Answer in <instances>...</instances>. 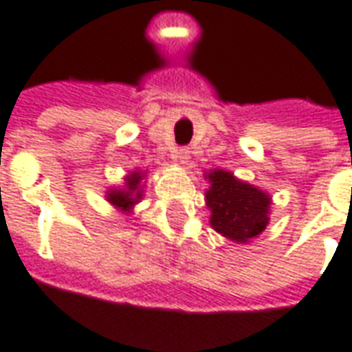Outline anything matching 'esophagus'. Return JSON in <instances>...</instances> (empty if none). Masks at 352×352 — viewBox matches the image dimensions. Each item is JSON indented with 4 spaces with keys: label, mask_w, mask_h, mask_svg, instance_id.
<instances>
[{
    "label": "esophagus",
    "mask_w": 352,
    "mask_h": 352,
    "mask_svg": "<svg viewBox=\"0 0 352 352\" xmlns=\"http://www.w3.org/2000/svg\"><path fill=\"white\" fill-rule=\"evenodd\" d=\"M173 158H175L179 164H186L188 158H190V151H186V148H177L175 154H173Z\"/></svg>",
    "instance_id": "34e87169"
}]
</instances>
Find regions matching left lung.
I'll list each match as a JSON object with an SVG mask.
<instances>
[{"instance_id":"obj_1","label":"left lung","mask_w":352,"mask_h":352,"mask_svg":"<svg viewBox=\"0 0 352 352\" xmlns=\"http://www.w3.org/2000/svg\"><path fill=\"white\" fill-rule=\"evenodd\" d=\"M207 179L211 186L206 192V201L213 230L236 243H249L258 237L270 222V194L224 169H213Z\"/></svg>"}]
</instances>
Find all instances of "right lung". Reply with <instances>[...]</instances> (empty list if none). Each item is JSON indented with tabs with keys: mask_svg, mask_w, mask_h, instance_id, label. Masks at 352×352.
I'll return each instance as SVG.
<instances>
[{
	"mask_svg": "<svg viewBox=\"0 0 352 352\" xmlns=\"http://www.w3.org/2000/svg\"><path fill=\"white\" fill-rule=\"evenodd\" d=\"M143 179H145V173L131 171L130 175H126V179H124L122 188L107 190L109 204L115 206L116 209H120L122 213H131L133 206L139 204V199L143 198V188H145Z\"/></svg>",
	"mask_w": 352,
	"mask_h": 352,
	"instance_id": "1",
	"label": "right lung"
}]
</instances>
